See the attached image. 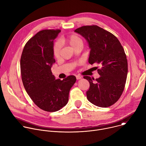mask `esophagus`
Returning <instances> with one entry per match:
<instances>
[{"instance_id": "obj_1", "label": "esophagus", "mask_w": 146, "mask_h": 146, "mask_svg": "<svg viewBox=\"0 0 146 146\" xmlns=\"http://www.w3.org/2000/svg\"><path fill=\"white\" fill-rule=\"evenodd\" d=\"M76 79H77V80H79V79H81V77L80 76H79V75L76 76Z\"/></svg>"}]
</instances>
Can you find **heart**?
<instances>
[{
	"instance_id": "obj_1",
	"label": "heart",
	"mask_w": 146,
	"mask_h": 146,
	"mask_svg": "<svg viewBox=\"0 0 146 146\" xmlns=\"http://www.w3.org/2000/svg\"><path fill=\"white\" fill-rule=\"evenodd\" d=\"M63 39L74 48L78 46H81L82 43V41L81 38L78 35L75 34H70L64 38ZM61 48V46L60 42L59 41H56L53 46V54L55 58H57L60 57Z\"/></svg>"
}]
</instances>
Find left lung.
<instances>
[{
	"mask_svg": "<svg viewBox=\"0 0 146 146\" xmlns=\"http://www.w3.org/2000/svg\"><path fill=\"white\" fill-rule=\"evenodd\" d=\"M74 31L89 43L91 49L89 63L101 66L96 67L100 76L99 78L84 77L90 84L87 99L98 107H110L118 101L125 88L128 63L124 48L113 34L97 25L84 26Z\"/></svg>",
	"mask_w": 146,
	"mask_h": 146,
	"instance_id": "1",
	"label": "left lung"
}]
</instances>
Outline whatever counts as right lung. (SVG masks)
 Instances as JSON below:
<instances>
[{"label": "right lung", "mask_w": 146, "mask_h": 146, "mask_svg": "<svg viewBox=\"0 0 146 146\" xmlns=\"http://www.w3.org/2000/svg\"><path fill=\"white\" fill-rule=\"evenodd\" d=\"M61 31L46 29L37 33L26 43L21 58V73L23 86L34 103L47 112H56L65 106L74 76L55 79L51 66L55 63L53 40Z\"/></svg>", "instance_id": "obj_1"}]
</instances>
